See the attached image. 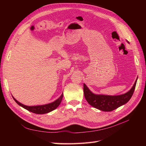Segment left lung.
I'll return each mask as SVG.
<instances>
[{
	"instance_id": "left-lung-1",
	"label": "left lung",
	"mask_w": 146,
	"mask_h": 146,
	"mask_svg": "<svg viewBox=\"0 0 146 146\" xmlns=\"http://www.w3.org/2000/svg\"><path fill=\"white\" fill-rule=\"evenodd\" d=\"M136 82L137 79L129 91L119 96L96 95L88 89L85 84H83L84 96L88 104L93 107L104 111H111L129 101L133 96Z\"/></svg>"
}]
</instances>
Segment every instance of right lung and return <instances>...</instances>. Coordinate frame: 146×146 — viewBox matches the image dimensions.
Segmentation results:
<instances>
[{"label": "right lung", "mask_w": 146, "mask_h": 146, "mask_svg": "<svg viewBox=\"0 0 146 146\" xmlns=\"http://www.w3.org/2000/svg\"><path fill=\"white\" fill-rule=\"evenodd\" d=\"M63 96V94H61V96L58 99L56 100L55 102H52V103L46 104V105H44L32 106V107H29V106H26V105L22 104L20 102H19L18 101L16 100L14 98H13V99L15 100L16 102L19 105L21 106V107H23L24 108L27 110L28 111H29L30 112H32L35 114H45V113H49V112L53 111V110H54L55 109H56L57 107H58L59 105L61 103V100H62Z\"/></svg>", "instance_id": "add662e5"}]
</instances>
